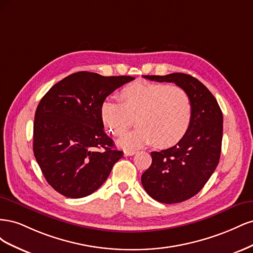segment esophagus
<instances>
[{"mask_svg":"<svg viewBox=\"0 0 253 253\" xmlns=\"http://www.w3.org/2000/svg\"><path fill=\"white\" fill-rule=\"evenodd\" d=\"M125 156H133L136 154V151H125Z\"/></svg>","mask_w":253,"mask_h":253,"instance_id":"34e87169","label":"esophagus"}]
</instances>
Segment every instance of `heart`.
<instances>
[{
  "instance_id": "heart-1",
  "label": "heart",
  "mask_w": 253,
  "mask_h": 253,
  "mask_svg": "<svg viewBox=\"0 0 253 253\" xmlns=\"http://www.w3.org/2000/svg\"><path fill=\"white\" fill-rule=\"evenodd\" d=\"M117 99L106 98L100 106L105 128L116 136L124 135L132 125L131 115L138 111L137 126L119 140L126 150L139 149L154 141L158 148L177 143L189 129L192 103L181 87L139 83L126 87Z\"/></svg>"
}]
</instances>
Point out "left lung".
Returning <instances> with one entry per match:
<instances>
[{
  "mask_svg": "<svg viewBox=\"0 0 253 253\" xmlns=\"http://www.w3.org/2000/svg\"><path fill=\"white\" fill-rule=\"evenodd\" d=\"M157 82H173L192 103V119L186 135L174 147L152 152V164L141 183L155 201L176 204L196 195L219 162L223 139V113L211 91L192 76L173 73L143 76Z\"/></svg>",
  "mask_w": 253,
  "mask_h": 253,
  "instance_id": "1",
  "label": "left lung"
}]
</instances>
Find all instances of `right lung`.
Masks as SVG:
<instances>
[{
    "instance_id": "obj_1",
    "label": "right lung",
    "mask_w": 253,
    "mask_h": 253,
    "mask_svg": "<svg viewBox=\"0 0 253 253\" xmlns=\"http://www.w3.org/2000/svg\"><path fill=\"white\" fill-rule=\"evenodd\" d=\"M134 79L78 72L41 99L35 115L34 154L45 179L60 194L81 198L95 192L124 156L104 132L100 106Z\"/></svg>"
}]
</instances>
